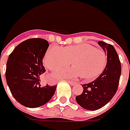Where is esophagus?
Here are the masks:
<instances>
[{"instance_id":"34e87169","label":"esophagus","mask_w":130,"mask_h":130,"mask_svg":"<svg viewBox=\"0 0 130 130\" xmlns=\"http://www.w3.org/2000/svg\"><path fill=\"white\" fill-rule=\"evenodd\" d=\"M68 83H69V84L71 85H76V83H74V82H72V81H68Z\"/></svg>"}]
</instances>
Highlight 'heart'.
I'll return each mask as SVG.
<instances>
[{
  "instance_id": "heart-1",
  "label": "heart",
  "mask_w": 130,
  "mask_h": 130,
  "mask_svg": "<svg viewBox=\"0 0 130 130\" xmlns=\"http://www.w3.org/2000/svg\"><path fill=\"white\" fill-rule=\"evenodd\" d=\"M107 55L101 49L82 43L61 48L50 46L43 58L45 67L57 70L68 66L71 62L74 68L62 70L56 74L60 78H74L80 75L83 79L91 80L102 73L107 65Z\"/></svg>"
}]
</instances>
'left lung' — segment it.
I'll return each instance as SVG.
<instances>
[{
  "mask_svg": "<svg viewBox=\"0 0 130 130\" xmlns=\"http://www.w3.org/2000/svg\"><path fill=\"white\" fill-rule=\"evenodd\" d=\"M98 44L107 54V65L96 79L82 85L83 92L76 96L80 106L94 111L105 106L111 100L118 89L121 66L118 53L111 44L99 41Z\"/></svg>",
  "mask_w": 130,
  "mask_h": 130,
  "instance_id": "1",
  "label": "left lung"
}]
</instances>
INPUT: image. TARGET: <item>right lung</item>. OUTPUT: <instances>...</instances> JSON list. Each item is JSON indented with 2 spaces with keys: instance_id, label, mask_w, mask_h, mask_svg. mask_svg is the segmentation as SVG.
I'll return each instance as SVG.
<instances>
[{
  "instance_id": "obj_1",
  "label": "right lung",
  "mask_w": 130,
  "mask_h": 130,
  "mask_svg": "<svg viewBox=\"0 0 130 130\" xmlns=\"http://www.w3.org/2000/svg\"><path fill=\"white\" fill-rule=\"evenodd\" d=\"M48 41L31 38L19 43L9 55L6 68L7 85L20 104L34 108L47 103L54 94L57 85L41 86L40 75L44 73L43 58Z\"/></svg>"
}]
</instances>
